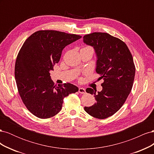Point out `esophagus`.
<instances>
[{
	"instance_id": "1",
	"label": "esophagus",
	"mask_w": 154,
	"mask_h": 154,
	"mask_svg": "<svg viewBox=\"0 0 154 154\" xmlns=\"http://www.w3.org/2000/svg\"><path fill=\"white\" fill-rule=\"evenodd\" d=\"M78 92H80V94H85V93L86 92L85 88H83V87H80V88H79Z\"/></svg>"
}]
</instances>
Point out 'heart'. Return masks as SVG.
Instances as JSON below:
<instances>
[{
	"instance_id": "obj_1",
	"label": "heart",
	"mask_w": 154,
	"mask_h": 154,
	"mask_svg": "<svg viewBox=\"0 0 154 154\" xmlns=\"http://www.w3.org/2000/svg\"><path fill=\"white\" fill-rule=\"evenodd\" d=\"M85 48H90V47H85Z\"/></svg>"
}]
</instances>
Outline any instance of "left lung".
Masks as SVG:
<instances>
[{"label":"left lung","instance_id":"1","mask_svg":"<svg viewBox=\"0 0 154 154\" xmlns=\"http://www.w3.org/2000/svg\"><path fill=\"white\" fill-rule=\"evenodd\" d=\"M83 42L94 48L97 57L96 71L104 82L101 92L87 88L96 102L84 109L92 117L105 119L124 104L132 90L136 68L131 53L125 42L106 32H93L83 36Z\"/></svg>","mask_w":154,"mask_h":154}]
</instances>
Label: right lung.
Instances as JSON below:
<instances>
[{
	"label": "right lung",
	"instance_id": "right-lung-1",
	"mask_svg": "<svg viewBox=\"0 0 154 154\" xmlns=\"http://www.w3.org/2000/svg\"><path fill=\"white\" fill-rule=\"evenodd\" d=\"M81 38L58 31H38L22 46L15 62V80L23 103L36 117L46 119L57 114L64 97L78 91L69 83L54 86L50 71L65 47Z\"/></svg>",
	"mask_w": 154,
	"mask_h": 154
}]
</instances>
